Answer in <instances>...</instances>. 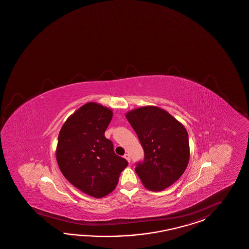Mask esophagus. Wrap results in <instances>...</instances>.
I'll return each instance as SVG.
<instances>
[{
  "label": "esophagus",
  "mask_w": 249,
  "mask_h": 249,
  "mask_svg": "<svg viewBox=\"0 0 249 249\" xmlns=\"http://www.w3.org/2000/svg\"><path fill=\"white\" fill-rule=\"evenodd\" d=\"M124 158L127 160L128 163L130 162V157H129V155H128V154H125V155H124Z\"/></svg>",
  "instance_id": "obj_1"
}]
</instances>
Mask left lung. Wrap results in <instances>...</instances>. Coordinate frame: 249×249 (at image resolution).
I'll use <instances>...</instances> for the list:
<instances>
[{
  "label": "left lung",
  "instance_id": "left-lung-1",
  "mask_svg": "<svg viewBox=\"0 0 249 249\" xmlns=\"http://www.w3.org/2000/svg\"><path fill=\"white\" fill-rule=\"evenodd\" d=\"M138 135L145 158L135 168L147 190L169 187L184 173L190 159L188 133L166 110L145 106L126 113Z\"/></svg>",
  "mask_w": 249,
  "mask_h": 249
}]
</instances>
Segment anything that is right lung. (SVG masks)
Returning a JSON list of instances; mask_svg holds the SVG:
<instances>
[{"instance_id":"right-lung-1","label":"right lung","mask_w":249,"mask_h":249,"mask_svg":"<svg viewBox=\"0 0 249 249\" xmlns=\"http://www.w3.org/2000/svg\"><path fill=\"white\" fill-rule=\"evenodd\" d=\"M112 115L99 103H86L68 117L58 135L55 158L63 176L94 198L111 193L127 165L104 136Z\"/></svg>"}]
</instances>
